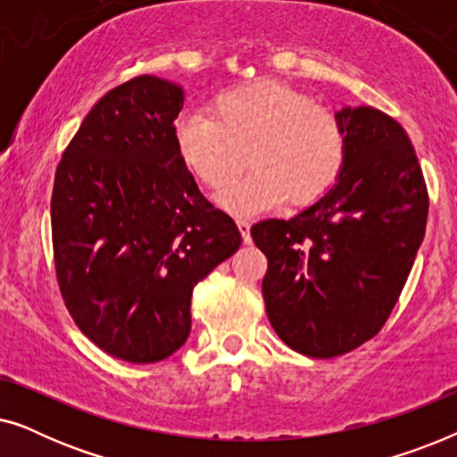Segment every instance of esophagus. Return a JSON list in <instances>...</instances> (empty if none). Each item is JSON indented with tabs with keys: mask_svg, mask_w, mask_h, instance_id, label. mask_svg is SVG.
<instances>
[{
	"mask_svg": "<svg viewBox=\"0 0 457 457\" xmlns=\"http://www.w3.org/2000/svg\"><path fill=\"white\" fill-rule=\"evenodd\" d=\"M237 227H239V230H241L243 241L252 243V235H249V227H252V224H249V220H245V218H239V220H237Z\"/></svg>",
	"mask_w": 457,
	"mask_h": 457,
	"instance_id": "esophagus-1",
	"label": "esophagus"
}]
</instances>
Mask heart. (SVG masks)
Masks as SVG:
<instances>
[{"label":"heart","instance_id":"1","mask_svg":"<svg viewBox=\"0 0 457 457\" xmlns=\"http://www.w3.org/2000/svg\"><path fill=\"white\" fill-rule=\"evenodd\" d=\"M208 112L180 118L174 141L185 166L212 191L228 189L250 158L254 170L222 197L233 214H260L289 197L314 204L339 180L345 135L333 112L305 93L253 80L218 93Z\"/></svg>","mask_w":457,"mask_h":457}]
</instances>
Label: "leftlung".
<instances>
[{"label": "left lung", "mask_w": 457, "mask_h": 457, "mask_svg": "<svg viewBox=\"0 0 457 457\" xmlns=\"http://www.w3.org/2000/svg\"><path fill=\"white\" fill-rule=\"evenodd\" d=\"M345 166L289 220H262L266 314L287 345L337 358L372 339L395 308L424 239L428 193L402 124L370 105L337 112Z\"/></svg>", "instance_id": "obj_1"}]
</instances>
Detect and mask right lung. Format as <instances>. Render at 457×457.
<instances>
[{"mask_svg":"<svg viewBox=\"0 0 457 457\" xmlns=\"http://www.w3.org/2000/svg\"><path fill=\"white\" fill-rule=\"evenodd\" d=\"M185 93L143 74L93 105L55 170V277L72 320L105 353L166 360L191 333L193 287L241 233L180 160Z\"/></svg>","mask_w":457,"mask_h":457,"instance_id":"obj_1","label":"right lung"}]
</instances>
